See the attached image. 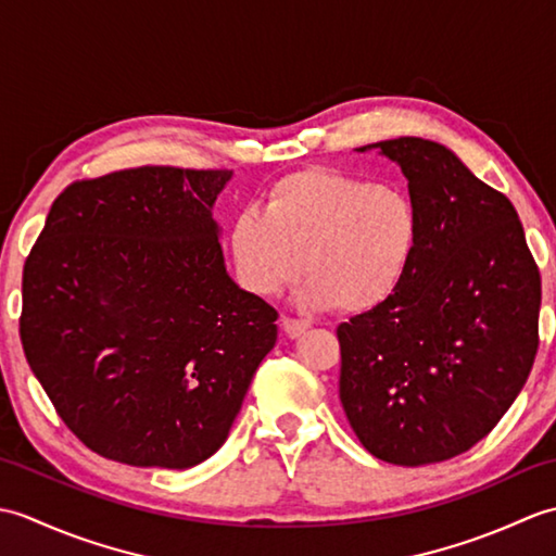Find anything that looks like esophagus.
Masks as SVG:
<instances>
[{
    "label": "esophagus",
    "instance_id": "esophagus-1",
    "mask_svg": "<svg viewBox=\"0 0 556 556\" xmlns=\"http://www.w3.org/2000/svg\"><path fill=\"white\" fill-rule=\"evenodd\" d=\"M281 325H285V332L289 337H301V334L308 332V327H311L305 320H293V317H285V323H281Z\"/></svg>",
    "mask_w": 556,
    "mask_h": 556
}]
</instances>
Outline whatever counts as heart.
<instances>
[{"mask_svg":"<svg viewBox=\"0 0 556 556\" xmlns=\"http://www.w3.org/2000/svg\"><path fill=\"white\" fill-rule=\"evenodd\" d=\"M420 245V217L406 188L337 169L289 174L269 188L263 212L245 210L229 229L241 287L277 296L308 275L301 303L368 313L404 285Z\"/></svg>","mask_w":556,"mask_h":556,"instance_id":"heart-1","label":"heart"}]
</instances>
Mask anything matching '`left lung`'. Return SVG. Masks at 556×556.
Listing matches in <instances>:
<instances>
[{
  "label": "left lung",
  "mask_w": 556,
  "mask_h": 556,
  "mask_svg": "<svg viewBox=\"0 0 556 556\" xmlns=\"http://www.w3.org/2000/svg\"><path fill=\"white\" fill-rule=\"evenodd\" d=\"M377 148L418 207L420 245L380 308L337 327L339 399L361 444L396 466L468 452L521 392L538 353L540 269L511 200L425 138Z\"/></svg>",
  "instance_id": "1"
}]
</instances>
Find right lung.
<instances>
[{"label":"right lung","instance_id":"add662e5","mask_svg":"<svg viewBox=\"0 0 556 556\" xmlns=\"http://www.w3.org/2000/svg\"><path fill=\"white\" fill-rule=\"evenodd\" d=\"M229 169L136 167L66 186L23 265L21 344L59 418L128 466L227 442L277 311L227 275L212 219Z\"/></svg>","mask_w":556,"mask_h":556}]
</instances>
